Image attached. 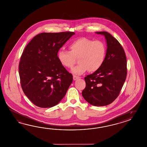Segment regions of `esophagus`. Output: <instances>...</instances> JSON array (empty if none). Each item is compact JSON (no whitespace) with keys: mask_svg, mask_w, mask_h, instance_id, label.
<instances>
[{"mask_svg":"<svg viewBox=\"0 0 147 147\" xmlns=\"http://www.w3.org/2000/svg\"><path fill=\"white\" fill-rule=\"evenodd\" d=\"M79 78H80L79 77L76 76H73V79H74V80H77V79H78Z\"/></svg>","mask_w":147,"mask_h":147,"instance_id":"esophagus-1","label":"esophagus"}]
</instances>
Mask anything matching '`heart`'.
Segmentation results:
<instances>
[{"label": "heart", "instance_id": "1", "mask_svg": "<svg viewBox=\"0 0 147 147\" xmlns=\"http://www.w3.org/2000/svg\"><path fill=\"white\" fill-rule=\"evenodd\" d=\"M70 51L60 50L57 57L60 64L68 68H71L78 58V65L72 69V73L81 75L88 70L89 72L98 70L105 60L106 47L100 40L94 41L88 38H80L69 45Z\"/></svg>", "mask_w": 147, "mask_h": 147}]
</instances>
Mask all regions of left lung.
I'll return each mask as SVG.
<instances>
[{"mask_svg":"<svg viewBox=\"0 0 147 147\" xmlns=\"http://www.w3.org/2000/svg\"><path fill=\"white\" fill-rule=\"evenodd\" d=\"M105 36L106 58L102 66L85 78L86 87L82 92L84 99L96 106H106L116 99L126 79V58L119 41L109 33L96 32Z\"/></svg>","mask_w":147,"mask_h":147,"instance_id":"8db88e82","label":"left lung"}]
</instances>
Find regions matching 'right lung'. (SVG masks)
Here are the masks:
<instances>
[{
	"label": "right lung",
	"mask_w": 147,
	"mask_h": 147,
	"mask_svg": "<svg viewBox=\"0 0 147 147\" xmlns=\"http://www.w3.org/2000/svg\"><path fill=\"white\" fill-rule=\"evenodd\" d=\"M74 32L42 33L25 48L19 64V74L25 95L42 108L57 105L73 80L70 73L59 61L60 49Z\"/></svg>",
	"instance_id": "obj_1"
}]
</instances>
